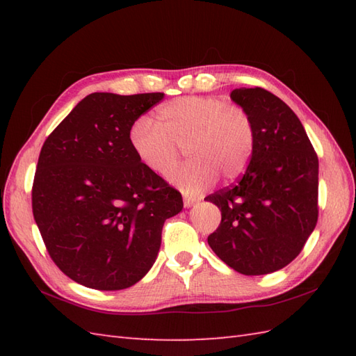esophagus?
I'll list each match as a JSON object with an SVG mask.
<instances>
[{"label":"esophagus","mask_w":356,"mask_h":356,"mask_svg":"<svg viewBox=\"0 0 356 356\" xmlns=\"http://www.w3.org/2000/svg\"><path fill=\"white\" fill-rule=\"evenodd\" d=\"M195 203H197V199H195V197H191V195H184L185 208H191V207L195 205Z\"/></svg>","instance_id":"34e87169"}]
</instances>
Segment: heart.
<instances>
[{
    "instance_id": "1",
    "label": "heart",
    "mask_w": 356,
    "mask_h": 356,
    "mask_svg": "<svg viewBox=\"0 0 356 356\" xmlns=\"http://www.w3.org/2000/svg\"><path fill=\"white\" fill-rule=\"evenodd\" d=\"M131 148L156 174L171 170L185 148L190 161L168 174L188 194L213 185L217 176L234 180L243 174L255 147L251 115L216 96H185L159 108L157 124L142 116L131 125Z\"/></svg>"
}]
</instances>
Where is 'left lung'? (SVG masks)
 Returning a JSON list of instances; mask_svg holds the SVG:
<instances>
[{"label":"left lung","mask_w":356,"mask_h":356,"mask_svg":"<svg viewBox=\"0 0 356 356\" xmlns=\"http://www.w3.org/2000/svg\"><path fill=\"white\" fill-rule=\"evenodd\" d=\"M231 99L251 115L255 147L236 184L208 195L222 222L208 237L216 255L243 275H264L297 257L318 220V157L303 124L260 87Z\"/></svg>","instance_id":"left-lung-1"}]
</instances>
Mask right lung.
Masks as SVG:
<instances>
[{
  "label": "right lung",
  "mask_w": 356,
  "mask_h": 356,
  "mask_svg": "<svg viewBox=\"0 0 356 356\" xmlns=\"http://www.w3.org/2000/svg\"><path fill=\"white\" fill-rule=\"evenodd\" d=\"M163 93H92L45 139L32 208L45 248L67 277L97 291L136 284L156 261L182 195L143 165L131 125Z\"/></svg>",
  "instance_id": "1"
}]
</instances>
